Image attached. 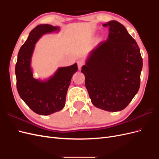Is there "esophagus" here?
Here are the masks:
<instances>
[{"label":"esophagus","instance_id":"34e87169","mask_svg":"<svg viewBox=\"0 0 159 159\" xmlns=\"http://www.w3.org/2000/svg\"><path fill=\"white\" fill-rule=\"evenodd\" d=\"M84 65V62L81 60L78 61V69L80 70L81 68V67Z\"/></svg>","mask_w":159,"mask_h":159}]
</instances>
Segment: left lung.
<instances>
[{
    "instance_id": "obj_1",
    "label": "left lung",
    "mask_w": 159,
    "mask_h": 159,
    "mask_svg": "<svg viewBox=\"0 0 159 159\" xmlns=\"http://www.w3.org/2000/svg\"><path fill=\"white\" fill-rule=\"evenodd\" d=\"M109 27L106 41L91 50L81 71L91 102L107 111H119L131 102L140 87L143 59L136 41L116 20Z\"/></svg>"
}]
</instances>
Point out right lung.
I'll use <instances>...</instances> for the list:
<instances>
[{"instance_id": "add662e5", "label": "right lung", "mask_w": 159, "mask_h": 159, "mask_svg": "<svg viewBox=\"0 0 159 159\" xmlns=\"http://www.w3.org/2000/svg\"><path fill=\"white\" fill-rule=\"evenodd\" d=\"M59 26L40 25L30 32L18 54L15 67L16 88L19 95L34 112L48 115L65 106L67 91L78 64L60 67L50 78L42 80L33 77L31 60L35 44L46 34L59 32Z\"/></svg>"}]
</instances>
